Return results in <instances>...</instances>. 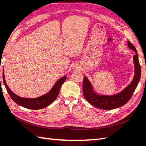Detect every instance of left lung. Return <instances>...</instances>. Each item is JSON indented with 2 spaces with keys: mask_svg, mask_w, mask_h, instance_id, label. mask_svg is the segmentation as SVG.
<instances>
[{
  "mask_svg": "<svg viewBox=\"0 0 146 146\" xmlns=\"http://www.w3.org/2000/svg\"><path fill=\"white\" fill-rule=\"evenodd\" d=\"M128 47L133 50L136 54L133 56L135 73L133 80L130 85L120 93L113 96H103L97 94L94 91L91 83L86 77L83 78V93L86 100L95 107L103 110H111L124 105L128 102L133 95L141 78V66L138 60V55L135 47L128 41Z\"/></svg>",
  "mask_w": 146,
  "mask_h": 146,
  "instance_id": "8db88e82",
  "label": "left lung"
}]
</instances>
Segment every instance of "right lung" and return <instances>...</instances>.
<instances>
[{
	"label": "right lung",
	"instance_id": "obj_1",
	"mask_svg": "<svg viewBox=\"0 0 146 146\" xmlns=\"http://www.w3.org/2000/svg\"><path fill=\"white\" fill-rule=\"evenodd\" d=\"M66 78H67L66 76L61 77L60 80L56 82L54 87L52 88V89L46 94L39 97V98H37L29 99L21 98V97L15 94L14 92H13L10 90L9 87L8 86L5 80L4 73H3V83L12 100L17 105L21 106V107L31 110H39L44 108L51 104L56 99L57 96H58L59 94L60 88L61 85H62V84L66 80Z\"/></svg>",
	"mask_w": 146,
	"mask_h": 146
}]
</instances>
